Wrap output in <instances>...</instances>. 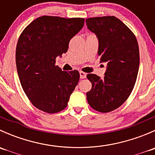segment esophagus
<instances>
[{
	"label": "esophagus",
	"mask_w": 155,
	"mask_h": 155,
	"mask_svg": "<svg viewBox=\"0 0 155 155\" xmlns=\"http://www.w3.org/2000/svg\"><path fill=\"white\" fill-rule=\"evenodd\" d=\"M79 75H80L81 79H85V78H86V76H87L86 73H84V72H82V71L79 72Z\"/></svg>",
	"instance_id": "34e87169"
}]
</instances>
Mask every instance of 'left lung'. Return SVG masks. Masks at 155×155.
Wrapping results in <instances>:
<instances>
[{
  "instance_id": "1",
  "label": "left lung",
  "mask_w": 155,
  "mask_h": 155,
  "mask_svg": "<svg viewBox=\"0 0 155 155\" xmlns=\"http://www.w3.org/2000/svg\"><path fill=\"white\" fill-rule=\"evenodd\" d=\"M86 25L97 37L101 63H107L104 78L87 75L92 84L87 101L96 111L109 112L122 105L134 89L140 67L138 43L132 31L115 16L87 18Z\"/></svg>"
}]
</instances>
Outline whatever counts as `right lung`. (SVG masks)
Returning <instances> with one entry per match:
<instances>
[{
	"mask_svg": "<svg viewBox=\"0 0 155 155\" xmlns=\"http://www.w3.org/2000/svg\"><path fill=\"white\" fill-rule=\"evenodd\" d=\"M85 19L43 15L20 35L15 62L21 87L31 104L47 113L68 106L79 80L77 70L62 71L55 58L68 50L70 40L83 28Z\"/></svg>",
	"mask_w": 155,
	"mask_h": 155,
	"instance_id": "obj_1",
	"label": "right lung"
}]
</instances>
